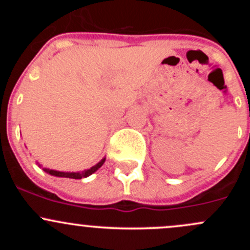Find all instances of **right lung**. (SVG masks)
<instances>
[{
  "mask_svg": "<svg viewBox=\"0 0 250 250\" xmlns=\"http://www.w3.org/2000/svg\"><path fill=\"white\" fill-rule=\"evenodd\" d=\"M105 162V158H103L98 165H95L94 167H92L90 169L84 170L82 173H64V172H58V170H52V169H47V168H43V170L50 175H54V176H60V178H71V179H82V178H87L89 176L90 174H93L94 172H97Z\"/></svg>",
  "mask_w": 250,
  "mask_h": 250,
  "instance_id": "1",
  "label": "right lung"
}]
</instances>
